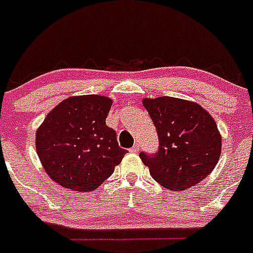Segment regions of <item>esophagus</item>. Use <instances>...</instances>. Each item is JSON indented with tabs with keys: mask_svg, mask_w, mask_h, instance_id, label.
<instances>
[{
	"mask_svg": "<svg viewBox=\"0 0 253 253\" xmlns=\"http://www.w3.org/2000/svg\"><path fill=\"white\" fill-rule=\"evenodd\" d=\"M130 152L131 153H137V152H139V143L135 144V145H133L132 148H131V149H130Z\"/></svg>",
	"mask_w": 253,
	"mask_h": 253,
	"instance_id": "1",
	"label": "esophagus"
}]
</instances>
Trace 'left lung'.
Returning <instances> with one entry per match:
<instances>
[{"mask_svg": "<svg viewBox=\"0 0 253 253\" xmlns=\"http://www.w3.org/2000/svg\"><path fill=\"white\" fill-rule=\"evenodd\" d=\"M158 133V152L139 154L152 177L169 190H185L212 172L221 154L216 122L201 105L177 97L144 99Z\"/></svg>", "mask_w": 253, "mask_h": 253, "instance_id": "8db88e82", "label": "left lung"}]
</instances>
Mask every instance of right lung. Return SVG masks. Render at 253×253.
<instances>
[{
    "label": "right lung",
    "mask_w": 253,
    "mask_h": 253,
    "mask_svg": "<svg viewBox=\"0 0 253 253\" xmlns=\"http://www.w3.org/2000/svg\"><path fill=\"white\" fill-rule=\"evenodd\" d=\"M112 99L72 96L46 116L36 133V149L44 171L63 188L91 192L107 180L127 150L105 120Z\"/></svg>",
    "instance_id": "obj_1"
}]
</instances>
